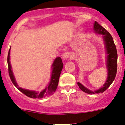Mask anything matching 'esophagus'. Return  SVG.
<instances>
[{"label":"esophagus","instance_id":"1","mask_svg":"<svg viewBox=\"0 0 125 125\" xmlns=\"http://www.w3.org/2000/svg\"><path fill=\"white\" fill-rule=\"evenodd\" d=\"M70 56V53L69 52H65L62 55V58L64 60H67Z\"/></svg>","mask_w":125,"mask_h":125}]
</instances>
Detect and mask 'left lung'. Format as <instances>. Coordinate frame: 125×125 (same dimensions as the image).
<instances>
[{
	"label": "left lung",
	"mask_w": 125,
	"mask_h": 125,
	"mask_svg": "<svg viewBox=\"0 0 125 125\" xmlns=\"http://www.w3.org/2000/svg\"><path fill=\"white\" fill-rule=\"evenodd\" d=\"M94 30L96 33L103 35L105 48H106V54H107L106 67L107 68V79L106 80L103 87H102L100 89L94 91L90 90L89 89L85 87L83 85L81 84L80 83L78 82L77 84L80 89L84 92L89 94L102 93L104 92L114 81L116 73H117V53L113 38L110 34V33L107 31H106V29H105L103 26L99 24L96 21H95L94 24Z\"/></svg>",
	"instance_id": "obj_1"
}]
</instances>
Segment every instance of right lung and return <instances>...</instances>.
<instances>
[{"mask_svg":"<svg viewBox=\"0 0 125 125\" xmlns=\"http://www.w3.org/2000/svg\"><path fill=\"white\" fill-rule=\"evenodd\" d=\"M10 48L9 49L8 55V71H9V77L14 85L19 91H21L22 93H23L26 96L32 98V99H42V98H44L45 97L51 96V95L52 94L55 92L57 86H58L59 78H60V74H61V72L62 71L63 67V63L62 62V60H61V58L60 57L56 58L54 60L52 65V70L51 73V80H50V83L48 84L47 87H45V89L43 90L41 92H35V91L23 89L18 86L17 83L16 82V80H15L13 72H12V67H11L10 62Z\"/></svg>","mask_w":125,"mask_h":125,"instance_id":"1","label":"right lung"}]
</instances>
